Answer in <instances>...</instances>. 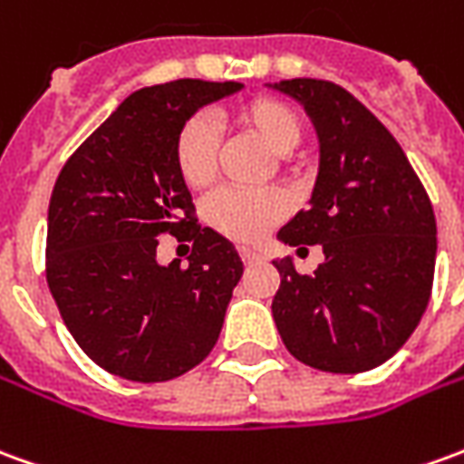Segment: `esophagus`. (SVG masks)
<instances>
[{
    "label": "esophagus",
    "mask_w": 464,
    "mask_h": 464,
    "mask_svg": "<svg viewBox=\"0 0 464 464\" xmlns=\"http://www.w3.org/2000/svg\"><path fill=\"white\" fill-rule=\"evenodd\" d=\"M238 251H241V258L246 264H258V261H264L266 258L264 251H261V248H254V246H241Z\"/></svg>",
    "instance_id": "34e87169"
}]
</instances>
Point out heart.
<instances>
[{
  "label": "heart",
  "mask_w": 464,
  "mask_h": 464,
  "mask_svg": "<svg viewBox=\"0 0 464 464\" xmlns=\"http://www.w3.org/2000/svg\"><path fill=\"white\" fill-rule=\"evenodd\" d=\"M236 125L251 132L276 155H288L301 142L304 128L296 110L276 97H256L233 112ZM221 138L203 115L188 118L173 140V163L180 180L190 190H203L218 170ZM208 221L216 231L233 241H258L288 213V198L278 190H221L210 198Z\"/></svg>",
  "instance_id": "b5f03b06"
}]
</instances>
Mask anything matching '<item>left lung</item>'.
I'll return each instance as SVG.
<instances>
[{
    "instance_id": "obj_1",
    "label": "left lung",
    "mask_w": 464,
    "mask_h": 464,
    "mask_svg": "<svg viewBox=\"0 0 464 464\" xmlns=\"http://www.w3.org/2000/svg\"><path fill=\"white\" fill-rule=\"evenodd\" d=\"M271 87L299 100L319 135L309 208L278 231V241L324 248L311 276L291 258L274 261L281 276L274 322L304 364L367 372L400 352L427 309L435 210L400 142L352 92L311 77Z\"/></svg>"
}]
</instances>
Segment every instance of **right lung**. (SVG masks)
I'll return each instance as SVG.
<instances>
[{"mask_svg": "<svg viewBox=\"0 0 464 464\" xmlns=\"http://www.w3.org/2000/svg\"><path fill=\"white\" fill-rule=\"evenodd\" d=\"M241 82L173 80L132 92L64 163L47 213V284L97 367L168 382L218 342L243 274L236 246L200 228L173 163L180 125ZM165 232L193 240L188 268L157 264Z\"/></svg>", "mask_w": 464, "mask_h": 464, "instance_id": "1", "label": "right lung"}]
</instances>
